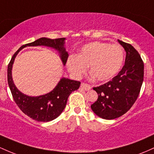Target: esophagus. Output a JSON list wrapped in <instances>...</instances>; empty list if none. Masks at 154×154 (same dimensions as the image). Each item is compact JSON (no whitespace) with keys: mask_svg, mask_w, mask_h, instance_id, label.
I'll return each mask as SVG.
<instances>
[{"mask_svg":"<svg viewBox=\"0 0 154 154\" xmlns=\"http://www.w3.org/2000/svg\"><path fill=\"white\" fill-rule=\"evenodd\" d=\"M80 88H82V90H84V91H90V90L91 89V86L90 85L86 84V83H84V82H82V84H81Z\"/></svg>","mask_w":154,"mask_h":154,"instance_id":"1","label":"esophagus"}]
</instances>
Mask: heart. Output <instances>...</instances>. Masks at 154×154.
<instances>
[{
  "instance_id": "b5f03b06",
  "label": "heart",
  "mask_w": 154,
  "mask_h": 154,
  "mask_svg": "<svg viewBox=\"0 0 154 154\" xmlns=\"http://www.w3.org/2000/svg\"><path fill=\"white\" fill-rule=\"evenodd\" d=\"M125 54L119 45L93 42L82 47L78 55H71L66 60L68 71L80 77L90 66V72L100 82L112 79L122 67Z\"/></svg>"
}]
</instances>
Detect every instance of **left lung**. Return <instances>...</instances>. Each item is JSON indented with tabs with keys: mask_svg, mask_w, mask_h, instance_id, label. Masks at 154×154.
I'll return each mask as SVG.
<instances>
[{
	"mask_svg": "<svg viewBox=\"0 0 154 154\" xmlns=\"http://www.w3.org/2000/svg\"><path fill=\"white\" fill-rule=\"evenodd\" d=\"M118 42L126 51L125 65L111 81L93 88L98 97L91 109L104 119H114L125 114L138 97L143 81L144 64L138 52L130 44Z\"/></svg>",
	"mask_w": 154,
	"mask_h": 154,
	"instance_id": "left-lung-1",
	"label": "left lung"
}]
</instances>
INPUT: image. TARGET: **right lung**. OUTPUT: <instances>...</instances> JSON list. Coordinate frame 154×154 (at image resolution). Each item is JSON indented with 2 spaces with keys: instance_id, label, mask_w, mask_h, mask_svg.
Listing matches in <instances>:
<instances>
[{
  "instance_id": "add662e5",
  "label": "right lung",
  "mask_w": 154,
  "mask_h": 154,
  "mask_svg": "<svg viewBox=\"0 0 154 154\" xmlns=\"http://www.w3.org/2000/svg\"><path fill=\"white\" fill-rule=\"evenodd\" d=\"M66 38L50 39L41 38L32 43L25 44L12 56L8 66V83L14 101L23 113L38 122L52 121L57 118L66 107L67 99L73 91L79 88L80 82L62 77L51 92L39 96H29L22 93L16 87L12 78V67L16 56L21 50L28 46H46L59 53L63 65L66 64L68 52L65 48Z\"/></svg>"
}]
</instances>
